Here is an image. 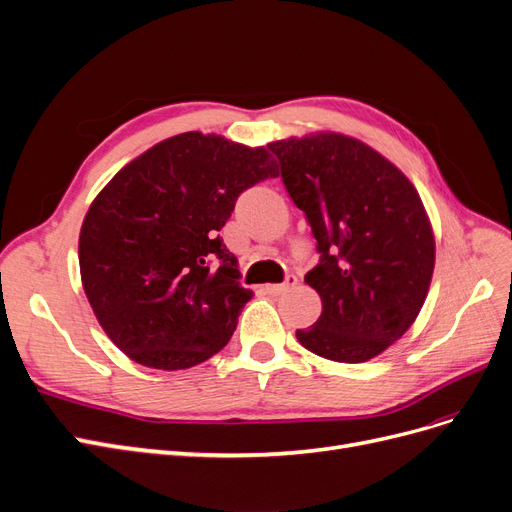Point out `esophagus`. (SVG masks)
<instances>
[{
  "mask_svg": "<svg viewBox=\"0 0 512 512\" xmlns=\"http://www.w3.org/2000/svg\"><path fill=\"white\" fill-rule=\"evenodd\" d=\"M295 285H297V276L289 274L285 278V282H280V285H266L263 289H266V293H270V295H282V293H287L289 289H293Z\"/></svg>",
  "mask_w": 512,
  "mask_h": 512,
  "instance_id": "esophagus-1",
  "label": "esophagus"
}]
</instances>
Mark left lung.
Here are the masks:
<instances>
[{
    "label": "left lung",
    "mask_w": 512,
    "mask_h": 512,
    "mask_svg": "<svg viewBox=\"0 0 512 512\" xmlns=\"http://www.w3.org/2000/svg\"><path fill=\"white\" fill-rule=\"evenodd\" d=\"M320 261L306 274L323 314L299 344L337 363L382 354L418 318L434 270V238L411 181L369 145L318 132L270 143Z\"/></svg>",
    "instance_id": "1"
}]
</instances>
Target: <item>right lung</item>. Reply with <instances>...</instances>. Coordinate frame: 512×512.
<instances>
[{
    "label": "right lung",
    "mask_w": 512,
    "mask_h": 512,
    "mask_svg": "<svg viewBox=\"0 0 512 512\" xmlns=\"http://www.w3.org/2000/svg\"><path fill=\"white\" fill-rule=\"evenodd\" d=\"M278 177L266 147L183 132L126 164L94 198L80 272L99 325L132 361L200 365L236 331L253 297L219 238L238 196Z\"/></svg>",
    "instance_id": "1"
}]
</instances>
